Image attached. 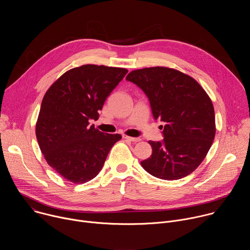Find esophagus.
<instances>
[{
    "instance_id": "obj_1",
    "label": "esophagus",
    "mask_w": 250,
    "mask_h": 250,
    "mask_svg": "<svg viewBox=\"0 0 250 250\" xmlns=\"http://www.w3.org/2000/svg\"><path fill=\"white\" fill-rule=\"evenodd\" d=\"M123 137H124L125 139H126V140L131 141V142H138V141H140V138H139V137H131V136H127V135H125V134H124Z\"/></svg>"
}]
</instances>
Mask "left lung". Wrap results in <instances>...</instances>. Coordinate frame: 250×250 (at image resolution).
<instances>
[{
	"label": "left lung",
	"mask_w": 250,
	"mask_h": 250,
	"mask_svg": "<svg viewBox=\"0 0 250 250\" xmlns=\"http://www.w3.org/2000/svg\"><path fill=\"white\" fill-rule=\"evenodd\" d=\"M126 80L146 93L154 119L165 123L163 141H148L152 154L141 166L163 180L191 174L205 159L216 134L208 95L194 78L168 67L133 70Z\"/></svg>",
	"instance_id": "8db88e82"
}]
</instances>
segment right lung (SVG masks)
<instances>
[{
    "label": "right lung",
    "instance_id": "right-lung-1",
    "mask_svg": "<svg viewBox=\"0 0 250 250\" xmlns=\"http://www.w3.org/2000/svg\"><path fill=\"white\" fill-rule=\"evenodd\" d=\"M126 73L125 68L86 64L68 70L46 91L35 134L48 165L67 181L92 180L122 138L89 121L99 119L105 99Z\"/></svg>",
    "mask_w": 250,
    "mask_h": 250
}]
</instances>
